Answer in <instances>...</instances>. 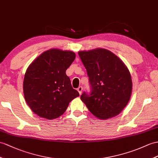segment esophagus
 Masks as SVG:
<instances>
[{
  "label": "esophagus",
  "mask_w": 158,
  "mask_h": 158,
  "mask_svg": "<svg viewBox=\"0 0 158 158\" xmlns=\"http://www.w3.org/2000/svg\"><path fill=\"white\" fill-rule=\"evenodd\" d=\"M82 86H79L78 88H77V90L78 91V92H79V94H82Z\"/></svg>",
  "instance_id": "esophagus-1"
}]
</instances>
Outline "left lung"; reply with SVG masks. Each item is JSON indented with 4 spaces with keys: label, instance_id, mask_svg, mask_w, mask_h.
Here are the masks:
<instances>
[{
    "label": "left lung",
    "instance_id": "obj_1",
    "mask_svg": "<svg viewBox=\"0 0 158 158\" xmlns=\"http://www.w3.org/2000/svg\"><path fill=\"white\" fill-rule=\"evenodd\" d=\"M78 55L86 69L91 92L80 97L90 112L100 119L117 116L127 105L132 92L128 68L109 50L97 48L80 51Z\"/></svg>",
    "mask_w": 158,
    "mask_h": 158
}]
</instances>
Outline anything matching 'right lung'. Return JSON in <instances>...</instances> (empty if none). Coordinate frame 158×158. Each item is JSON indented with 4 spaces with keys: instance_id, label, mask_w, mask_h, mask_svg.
<instances>
[{
    "instance_id": "right-lung-1",
    "label": "right lung",
    "mask_w": 158,
    "mask_h": 158,
    "mask_svg": "<svg viewBox=\"0 0 158 158\" xmlns=\"http://www.w3.org/2000/svg\"><path fill=\"white\" fill-rule=\"evenodd\" d=\"M76 57L75 53L51 49L29 65L23 80V93L30 109L47 119L60 117L78 92L71 85L66 71Z\"/></svg>"
}]
</instances>
